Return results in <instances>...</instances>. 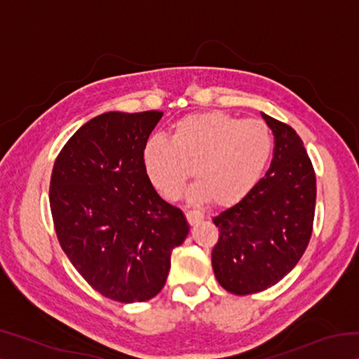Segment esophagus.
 Wrapping results in <instances>:
<instances>
[{
  "instance_id": "obj_1",
  "label": "esophagus",
  "mask_w": 359,
  "mask_h": 359,
  "mask_svg": "<svg viewBox=\"0 0 359 359\" xmlns=\"http://www.w3.org/2000/svg\"><path fill=\"white\" fill-rule=\"evenodd\" d=\"M185 215H187V220L190 224L198 223L199 220H203V218H204V214H203V212H199V210H187Z\"/></svg>"
}]
</instances>
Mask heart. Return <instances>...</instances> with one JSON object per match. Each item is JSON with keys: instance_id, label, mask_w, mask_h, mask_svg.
Here are the masks:
<instances>
[{"instance_id": "1", "label": "heart", "mask_w": 359, "mask_h": 359, "mask_svg": "<svg viewBox=\"0 0 359 359\" xmlns=\"http://www.w3.org/2000/svg\"><path fill=\"white\" fill-rule=\"evenodd\" d=\"M274 154V135L263 120L239 118L214 111L175 121L171 139L150 137L142 161L154 187L177 196L193 175L191 196L228 205L238 203L263 177Z\"/></svg>"}]
</instances>
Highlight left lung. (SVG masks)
I'll return each instance as SVG.
<instances>
[{"label": "left lung", "instance_id": "1", "mask_svg": "<svg viewBox=\"0 0 359 359\" xmlns=\"http://www.w3.org/2000/svg\"><path fill=\"white\" fill-rule=\"evenodd\" d=\"M261 115L276 137L271 166L238 204L214 218L215 277L241 296L272 287L297 264L311 241L317 201V177L302 139L290 125Z\"/></svg>", "mask_w": 359, "mask_h": 359}]
</instances>
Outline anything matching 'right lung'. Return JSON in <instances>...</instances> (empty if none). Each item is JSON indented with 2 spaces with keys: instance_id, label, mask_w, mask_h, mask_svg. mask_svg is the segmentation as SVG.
<instances>
[{
  "instance_id": "1",
  "label": "right lung",
  "mask_w": 359,
  "mask_h": 359,
  "mask_svg": "<svg viewBox=\"0 0 359 359\" xmlns=\"http://www.w3.org/2000/svg\"><path fill=\"white\" fill-rule=\"evenodd\" d=\"M161 117L101 114L72 135L52 169L48 199L60 245L90 287L112 301L160 293L171 253L190 228L144 168V145Z\"/></svg>"
}]
</instances>
